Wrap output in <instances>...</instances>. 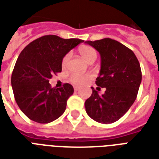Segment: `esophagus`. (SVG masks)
Listing matches in <instances>:
<instances>
[{
	"label": "esophagus",
	"mask_w": 159,
	"mask_h": 159,
	"mask_svg": "<svg viewBox=\"0 0 159 159\" xmlns=\"http://www.w3.org/2000/svg\"><path fill=\"white\" fill-rule=\"evenodd\" d=\"M79 88H77V87H74V90L76 91V92H77V91H79Z\"/></svg>",
	"instance_id": "obj_1"
}]
</instances>
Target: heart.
I'll return each instance as SVG.
<instances>
[{"mask_svg": "<svg viewBox=\"0 0 159 159\" xmlns=\"http://www.w3.org/2000/svg\"><path fill=\"white\" fill-rule=\"evenodd\" d=\"M80 55L89 63L93 62L97 58V52L95 49L90 46H82L78 49ZM69 59V54H66L62 59V66H66ZM92 79V75L90 74H83V75H77L72 74L70 77V82L76 85V86H83L89 82Z\"/></svg>", "mask_w": 159, "mask_h": 159, "instance_id": "obj_1", "label": "heart"}]
</instances>
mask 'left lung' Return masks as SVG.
<instances>
[{"label": "left lung", "instance_id": "left-lung-1", "mask_svg": "<svg viewBox=\"0 0 159 159\" xmlns=\"http://www.w3.org/2000/svg\"><path fill=\"white\" fill-rule=\"evenodd\" d=\"M85 43L100 52L101 67L95 83L106 89L105 93L99 94L92 88V94L85 101L86 112L99 123H114L136 99L141 83L140 63L132 50L116 40L104 38Z\"/></svg>", "mask_w": 159, "mask_h": 159}]
</instances>
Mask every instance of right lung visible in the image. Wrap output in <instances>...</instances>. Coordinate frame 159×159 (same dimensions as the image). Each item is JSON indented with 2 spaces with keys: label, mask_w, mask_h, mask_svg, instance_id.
Here are the masks:
<instances>
[{
  "label": "right lung",
  "mask_w": 159,
  "mask_h": 159,
  "mask_svg": "<svg viewBox=\"0 0 159 159\" xmlns=\"http://www.w3.org/2000/svg\"><path fill=\"white\" fill-rule=\"evenodd\" d=\"M83 42L48 35L31 42L20 52L11 83L16 102L30 119L39 123H51L65 112L74 89L69 83L59 89L51 88L49 79L53 74L61 72L66 53Z\"/></svg>",
  "instance_id": "right-lung-1"
}]
</instances>
